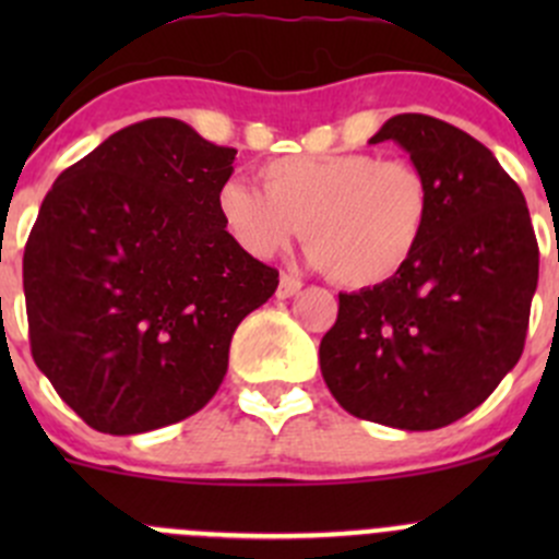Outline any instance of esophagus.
Here are the masks:
<instances>
[{"instance_id": "34e87169", "label": "esophagus", "mask_w": 559, "mask_h": 559, "mask_svg": "<svg viewBox=\"0 0 559 559\" xmlns=\"http://www.w3.org/2000/svg\"><path fill=\"white\" fill-rule=\"evenodd\" d=\"M300 289H302L300 281L292 278V275H281L278 292H275V295H278V300H289V297H295Z\"/></svg>"}]
</instances>
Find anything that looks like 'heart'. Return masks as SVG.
I'll use <instances>...</instances> for the list:
<instances>
[{
  "label": "heart",
  "mask_w": 559,
  "mask_h": 559,
  "mask_svg": "<svg viewBox=\"0 0 559 559\" xmlns=\"http://www.w3.org/2000/svg\"><path fill=\"white\" fill-rule=\"evenodd\" d=\"M259 178L264 191L243 180L218 189L227 238L248 257L270 259L306 229L308 264L346 289L397 278L430 227V180L411 162L365 151L289 154L264 162Z\"/></svg>",
  "instance_id": "heart-1"
}]
</instances>
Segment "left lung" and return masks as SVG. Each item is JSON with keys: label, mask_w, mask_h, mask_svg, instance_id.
Returning a JSON list of instances; mask_svg holds the SVG:
<instances>
[{"label": "left lung", "mask_w": 559, "mask_h": 559, "mask_svg": "<svg viewBox=\"0 0 559 559\" xmlns=\"http://www.w3.org/2000/svg\"><path fill=\"white\" fill-rule=\"evenodd\" d=\"M432 189V218L408 267L341 295L319 346L332 397L359 419L438 430L471 414L520 362L538 286V243L520 186L492 151L421 112L389 118Z\"/></svg>", "instance_id": "obj_1"}]
</instances>
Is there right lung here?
<instances>
[{"label":"right lung","instance_id":"obj_1","mask_svg":"<svg viewBox=\"0 0 559 559\" xmlns=\"http://www.w3.org/2000/svg\"><path fill=\"white\" fill-rule=\"evenodd\" d=\"M238 151L178 118L110 134L45 194L24 251L32 357L88 427L138 436L197 414L278 270L224 233Z\"/></svg>","mask_w":559,"mask_h":559}]
</instances>
